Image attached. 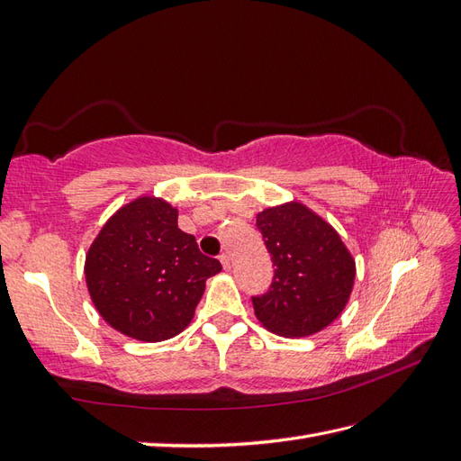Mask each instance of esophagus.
Listing matches in <instances>:
<instances>
[{
  "label": "esophagus",
  "mask_w": 461,
  "mask_h": 461,
  "mask_svg": "<svg viewBox=\"0 0 461 461\" xmlns=\"http://www.w3.org/2000/svg\"><path fill=\"white\" fill-rule=\"evenodd\" d=\"M220 261H221V267H223V269H226V271H230V269H231V259H230V255H228V253H221V255H220Z\"/></svg>",
  "instance_id": "esophagus-1"
}]
</instances>
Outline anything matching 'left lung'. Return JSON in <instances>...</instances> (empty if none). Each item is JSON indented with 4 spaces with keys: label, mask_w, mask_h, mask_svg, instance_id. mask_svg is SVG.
<instances>
[{
    "label": "left lung",
    "mask_w": 461,
    "mask_h": 461,
    "mask_svg": "<svg viewBox=\"0 0 461 461\" xmlns=\"http://www.w3.org/2000/svg\"><path fill=\"white\" fill-rule=\"evenodd\" d=\"M257 228L275 267L269 291L251 298L257 320L285 338L330 326L356 281V261L338 231L301 202L259 212Z\"/></svg>",
    "instance_id": "left-lung-1"
}]
</instances>
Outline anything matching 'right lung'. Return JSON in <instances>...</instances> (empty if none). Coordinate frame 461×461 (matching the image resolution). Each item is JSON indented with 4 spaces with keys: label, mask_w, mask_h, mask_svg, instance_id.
I'll return each mask as SVG.
<instances>
[{
    "label": "right lung",
    "mask_w": 461,
    "mask_h": 461,
    "mask_svg": "<svg viewBox=\"0 0 461 461\" xmlns=\"http://www.w3.org/2000/svg\"><path fill=\"white\" fill-rule=\"evenodd\" d=\"M178 210L155 196L122 206L86 255L92 303L113 330L141 341L175 338L194 318L206 279L221 271L196 238L178 228Z\"/></svg>",
    "instance_id": "1"
}]
</instances>
